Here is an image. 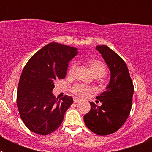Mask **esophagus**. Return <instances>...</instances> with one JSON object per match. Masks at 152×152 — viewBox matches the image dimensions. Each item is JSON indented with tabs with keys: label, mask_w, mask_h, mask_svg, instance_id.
<instances>
[{
	"label": "esophagus",
	"mask_w": 152,
	"mask_h": 152,
	"mask_svg": "<svg viewBox=\"0 0 152 152\" xmlns=\"http://www.w3.org/2000/svg\"><path fill=\"white\" fill-rule=\"evenodd\" d=\"M80 101V99L77 97H74V103H78Z\"/></svg>",
	"instance_id": "1"
}]
</instances>
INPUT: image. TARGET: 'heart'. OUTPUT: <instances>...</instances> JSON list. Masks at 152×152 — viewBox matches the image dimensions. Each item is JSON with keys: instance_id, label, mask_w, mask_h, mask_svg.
Segmentation results:
<instances>
[{"instance_id": "b5f03b06", "label": "heart", "mask_w": 152, "mask_h": 152, "mask_svg": "<svg viewBox=\"0 0 152 152\" xmlns=\"http://www.w3.org/2000/svg\"><path fill=\"white\" fill-rule=\"evenodd\" d=\"M88 64L89 65L90 68H91L93 75H94V77H101L104 76L106 73H107V67L100 60L90 59L88 61ZM76 66H77V64H76L75 62H74L71 65L69 71H68L69 75H73L75 71V68H76ZM91 91H92V90L91 88H88V87H86V86L83 85V84H75L74 86H72V92L74 94L80 96V97L85 96L86 95L88 94Z\"/></svg>"}]
</instances>
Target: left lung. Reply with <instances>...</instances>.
Instances as JSON below:
<instances>
[{"label": "left lung", "instance_id": "8db88e82", "mask_svg": "<svg viewBox=\"0 0 152 152\" xmlns=\"http://www.w3.org/2000/svg\"><path fill=\"white\" fill-rule=\"evenodd\" d=\"M110 70V81L107 90L90 102L91 110L84 116L86 126L98 135H107L119 129L126 121L132 104L134 86L127 65L119 55L107 45L96 48Z\"/></svg>", "mask_w": 152, "mask_h": 152}]
</instances>
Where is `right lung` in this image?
Here are the masks:
<instances>
[{
	"instance_id": "obj_1",
	"label": "right lung",
	"mask_w": 152,
	"mask_h": 152,
	"mask_svg": "<svg viewBox=\"0 0 152 152\" xmlns=\"http://www.w3.org/2000/svg\"><path fill=\"white\" fill-rule=\"evenodd\" d=\"M77 49L51 42L36 52L24 67L19 80L17 104L20 116L30 131L46 135L63 122L73 98L65 95L58 100L52 94L54 82L66 75L68 62Z\"/></svg>"
}]
</instances>
